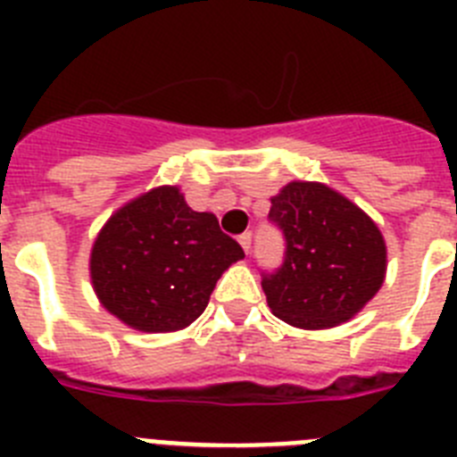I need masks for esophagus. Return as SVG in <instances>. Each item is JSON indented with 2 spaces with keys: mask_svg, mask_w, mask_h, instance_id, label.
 Instances as JSON below:
<instances>
[{
  "mask_svg": "<svg viewBox=\"0 0 457 457\" xmlns=\"http://www.w3.org/2000/svg\"><path fill=\"white\" fill-rule=\"evenodd\" d=\"M237 240H240V245H242V249H245V253H249V249H252V233H242V236L237 237Z\"/></svg>",
  "mask_w": 457,
  "mask_h": 457,
  "instance_id": "34e87169",
  "label": "esophagus"
}]
</instances>
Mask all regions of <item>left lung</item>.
Masks as SVG:
<instances>
[{"mask_svg": "<svg viewBox=\"0 0 457 457\" xmlns=\"http://www.w3.org/2000/svg\"><path fill=\"white\" fill-rule=\"evenodd\" d=\"M268 217L286 240L281 268L261 281L277 318L302 329L337 327L382 288L385 237L343 194L293 180L272 196Z\"/></svg>", "mask_w": 457, "mask_h": 457, "instance_id": "left-lung-1", "label": "left lung"}]
</instances>
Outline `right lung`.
Returning <instances> with one entry per match:
<instances>
[{
    "mask_svg": "<svg viewBox=\"0 0 457 457\" xmlns=\"http://www.w3.org/2000/svg\"><path fill=\"white\" fill-rule=\"evenodd\" d=\"M245 258L212 212H196L179 187L125 204L93 242L91 284L100 304L132 329H183L208 306L217 278Z\"/></svg>",
    "mask_w": 457,
    "mask_h": 457,
    "instance_id": "right-lung-1",
    "label": "right lung"
}]
</instances>
